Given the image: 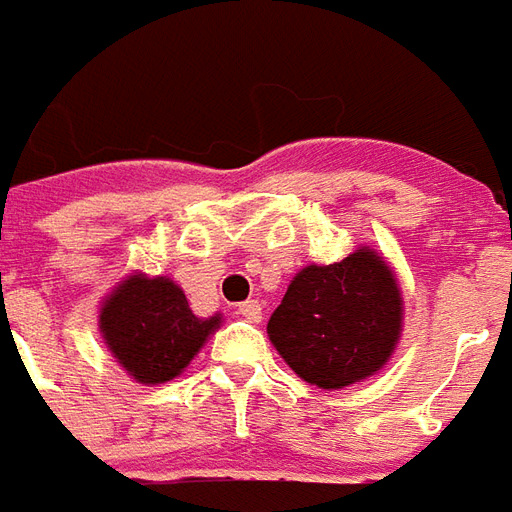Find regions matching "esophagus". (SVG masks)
Listing matches in <instances>:
<instances>
[{
    "label": "esophagus",
    "instance_id": "1",
    "mask_svg": "<svg viewBox=\"0 0 512 512\" xmlns=\"http://www.w3.org/2000/svg\"><path fill=\"white\" fill-rule=\"evenodd\" d=\"M238 314L249 320V323H260V317H263V306L260 301H244V304H238Z\"/></svg>",
    "mask_w": 512,
    "mask_h": 512
}]
</instances>
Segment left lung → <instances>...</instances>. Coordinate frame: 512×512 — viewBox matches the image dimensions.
<instances>
[{
  "instance_id": "8db88e82",
  "label": "left lung",
  "mask_w": 512,
  "mask_h": 512,
  "mask_svg": "<svg viewBox=\"0 0 512 512\" xmlns=\"http://www.w3.org/2000/svg\"><path fill=\"white\" fill-rule=\"evenodd\" d=\"M401 312L391 266L361 246L331 266L301 268L268 320V339L301 380L339 391L388 363Z\"/></svg>"
}]
</instances>
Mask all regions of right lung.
Wrapping results in <instances>:
<instances>
[{"label":"right lung","instance_id":"1","mask_svg":"<svg viewBox=\"0 0 512 512\" xmlns=\"http://www.w3.org/2000/svg\"><path fill=\"white\" fill-rule=\"evenodd\" d=\"M219 323L222 314L195 317L184 290L168 276H127L100 309V333L108 350L143 385L179 377Z\"/></svg>","mask_w":512,"mask_h":512}]
</instances>
